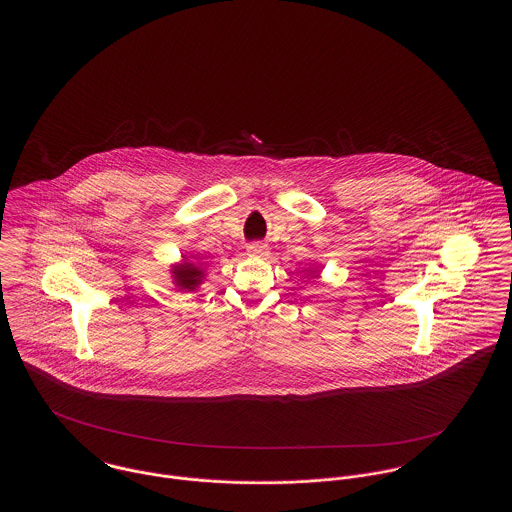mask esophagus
Wrapping results in <instances>:
<instances>
[{
    "instance_id": "1",
    "label": "esophagus",
    "mask_w": 512,
    "mask_h": 512,
    "mask_svg": "<svg viewBox=\"0 0 512 512\" xmlns=\"http://www.w3.org/2000/svg\"><path fill=\"white\" fill-rule=\"evenodd\" d=\"M247 251L249 255H255V257H265L268 255V247L261 242H253V244L247 245Z\"/></svg>"
}]
</instances>
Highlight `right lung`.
<instances>
[{"label": "right lung", "mask_w": 512, "mask_h": 512, "mask_svg": "<svg viewBox=\"0 0 512 512\" xmlns=\"http://www.w3.org/2000/svg\"><path fill=\"white\" fill-rule=\"evenodd\" d=\"M172 274H174L176 286H180L182 290H195L201 284V278H203V270L195 267L192 263H184V265L174 267Z\"/></svg>", "instance_id": "obj_1"}]
</instances>
